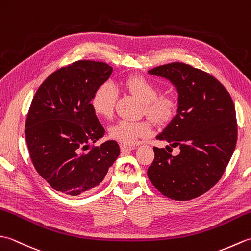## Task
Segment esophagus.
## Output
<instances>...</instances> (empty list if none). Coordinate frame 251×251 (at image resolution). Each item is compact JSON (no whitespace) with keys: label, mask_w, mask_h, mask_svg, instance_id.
<instances>
[{"label":"esophagus","mask_w":251,"mask_h":251,"mask_svg":"<svg viewBox=\"0 0 251 251\" xmlns=\"http://www.w3.org/2000/svg\"><path fill=\"white\" fill-rule=\"evenodd\" d=\"M120 148H121V151H122V152L131 151V150H135V149H136L135 147H132V146H125V145H121Z\"/></svg>","instance_id":"34e87169"}]
</instances>
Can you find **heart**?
Returning a JSON list of instances; mask_svg holds the SVG:
<instances>
[{
  "label": "heart",
  "instance_id": "1",
  "mask_svg": "<svg viewBox=\"0 0 251 251\" xmlns=\"http://www.w3.org/2000/svg\"><path fill=\"white\" fill-rule=\"evenodd\" d=\"M124 86L145 103L146 113L155 122H166L173 116L175 100L168 96H158L159 87L150 79L131 76L126 79ZM117 96L119 93L112 83L106 82L100 85L92 98V108L95 113L105 119L111 117L115 109ZM150 134L151 124L148 121L121 120L109 128V136L112 139L125 146L134 145L139 138Z\"/></svg>",
  "mask_w": 251,
  "mask_h": 251
}]
</instances>
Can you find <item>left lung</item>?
Wrapping results in <instances>:
<instances>
[{
  "mask_svg": "<svg viewBox=\"0 0 251 251\" xmlns=\"http://www.w3.org/2000/svg\"><path fill=\"white\" fill-rule=\"evenodd\" d=\"M148 72L166 78L177 89V114L156 139L167 141V150L180 149L174 157L164 148H154L155 156L148 177L168 199L190 201L220 180L235 150L237 123L233 100L214 76L182 62Z\"/></svg>",
  "mask_w": 251,
  "mask_h": 251,
  "instance_id": "1",
  "label": "left lung"
}]
</instances>
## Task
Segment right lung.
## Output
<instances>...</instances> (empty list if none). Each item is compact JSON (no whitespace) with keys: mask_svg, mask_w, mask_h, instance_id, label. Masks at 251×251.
<instances>
[{"mask_svg":"<svg viewBox=\"0 0 251 251\" xmlns=\"http://www.w3.org/2000/svg\"><path fill=\"white\" fill-rule=\"evenodd\" d=\"M113 68L79 60L47 77L35 93L25 122V139L36 172L52 189L76 196L100 184L120 155L104 135L92 108V98Z\"/></svg>","mask_w":251,"mask_h":251,"instance_id":"add662e5","label":"right lung"}]
</instances>
